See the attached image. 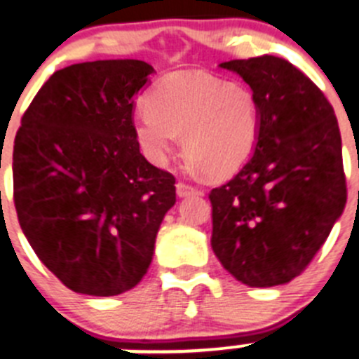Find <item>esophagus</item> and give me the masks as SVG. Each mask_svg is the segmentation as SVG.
<instances>
[{
  "mask_svg": "<svg viewBox=\"0 0 359 359\" xmlns=\"http://www.w3.org/2000/svg\"><path fill=\"white\" fill-rule=\"evenodd\" d=\"M176 194L180 197H189V196H201L203 192L197 189H194L192 185H187V183L180 182V183H176Z\"/></svg>",
  "mask_w": 359,
  "mask_h": 359,
  "instance_id": "esophagus-1",
  "label": "esophagus"
}]
</instances>
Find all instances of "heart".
<instances>
[{
    "mask_svg": "<svg viewBox=\"0 0 359 359\" xmlns=\"http://www.w3.org/2000/svg\"><path fill=\"white\" fill-rule=\"evenodd\" d=\"M144 112L134 119V135L146 158L167 163L174 141L210 177L236 172L255 148L259 107L254 93L199 72H176L148 93Z\"/></svg>",
    "mask_w": 359,
    "mask_h": 359,
    "instance_id": "heart-1",
    "label": "heart"
}]
</instances>
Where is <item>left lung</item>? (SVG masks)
Masks as SVG:
<instances>
[{
  "mask_svg": "<svg viewBox=\"0 0 359 359\" xmlns=\"http://www.w3.org/2000/svg\"><path fill=\"white\" fill-rule=\"evenodd\" d=\"M259 107V137L240 172L210 192L211 248L250 287L302 275L346 208L342 139L323 91L276 56L233 60Z\"/></svg>",
  "mask_w": 359,
  "mask_h": 359,
  "instance_id": "left-lung-1",
  "label": "left lung"
}]
</instances>
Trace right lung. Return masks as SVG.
I'll use <instances>...</instances> for the list:
<instances>
[{
  "mask_svg": "<svg viewBox=\"0 0 359 359\" xmlns=\"http://www.w3.org/2000/svg\"><path fill=\"white\" fill-rule=\"evenodd\" d=\"M153 67L104 60L54 72L13 142V203L40 261L74 292L116 296L148 271L176 180L134 135Z\"/></svg>",
  "mask_w": 359,
  "mask_h": 359,
  "instance_id": "obj_1",
  "label": "right lung"
}]
</instances>
